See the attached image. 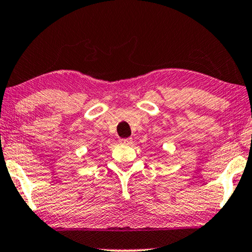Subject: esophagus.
<instances>
[{
	"mask_svg": "<svg viewBox=\"0 0 252 252\" xmlns=\"http://www.w3.org/2000/svg\"><path fill=\"white\" fill-rule=\"evenodd\" d=\"M120 143L123 144V145H130L132 143V138H123L120 139Z\"/></svg>",
	"mask_w": 252,
	"mask_h": 252,
	"instance_id": "esophagus-1",
	"label": "esophagus"
}]
</instances>
